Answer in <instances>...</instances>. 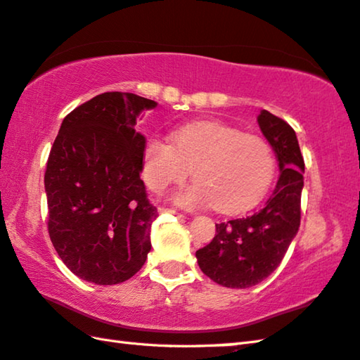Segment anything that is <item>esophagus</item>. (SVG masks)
<instances>
[{"label": "esophagus", "instance_id": "obj_1", "mask_svg": "<svg viewBox=\"0 0 360 360\" xmlns=\"http://www.w3.org/2000/svg\"><path fill=\"white\" fill-rule=\"evenodd\" d=\"M159 212H160V214H173V215H176V217H178V218H186V217L182 215V214L176 212V210H172V209H165V207H160V209H159Z\"/></svg>", "mask_w": 360, "mask_h": 360}]
</instances>
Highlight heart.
<instances>
[{"label": "heart", "mask_w": 360, "mask_h": 360, "mask_svg": "<svg viewBox=\"0 0 360 360\" xmlns=\"http://www.w3.org/2000/svg\"><path fill=\"white\" fill-rule=\"evenodd\" d=\"M276 170V159L262 137L221 123H192L173 132V143L154 136L143 151V179L160 193L184 182L195 184L176 195L187 209L212 204L223 214H237L262 198Z\"/></svg>", "instance_id": "obj_1"}]
</instances>
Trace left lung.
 Wrapping results in <instances>:
<instances>
[{"instance_id": "1", "label": "left lung", "mask_w": 360, "mask_h": 360, "mask_svg": "<svg viewBox=\"0 0 360 360\" xmlns=\"http://www.w3.org/2000/svg\"><path fill=\"white\" fill-rule=\"evenodd\" d=\"M257 123L276 153L281 176L262 207L248 217L215 224L212 242L196 251L201 271L223 287L246 288L269 278L300 228L304 159L297 134L269 110H260Z\"/></svg>"}]
</instances>
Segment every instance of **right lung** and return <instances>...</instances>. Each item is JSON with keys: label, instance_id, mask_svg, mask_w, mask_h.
<instances>
[{"label": "right lung", "instance_id": "1", "mask_svg": "<svg viewBox=\"0 0 360 360\" xmlns=\"http://www.w3.org/2000/svg\"><path fill=\"white\" fill-rule=\"evenodd\" d=\"M156 105L134 94L105 91L63 118L49 151V238L67 269L87 283H124L151 250L158 209L140 179L146 140L134 126Z\"/></svg>", "mask_w": 360, "mask_h": 360}]
</instances>
